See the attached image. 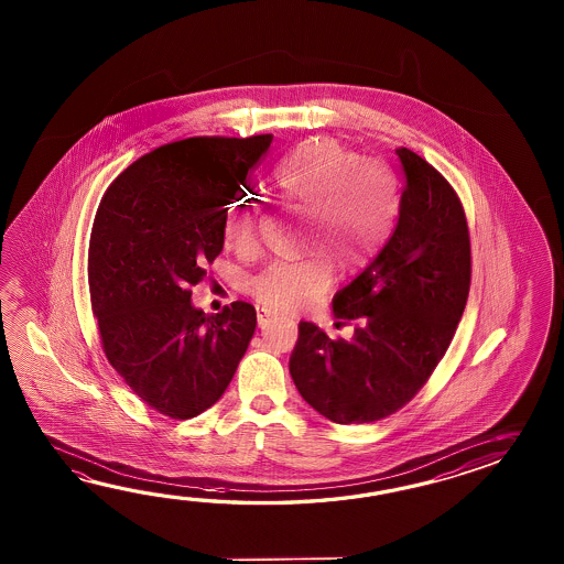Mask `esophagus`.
Returning <instances> with one entry per match:
<instances>
[{
  "label": "esophagus",
  "instance_id": "1",
  "mask_svg": "<svg viewBox=\"0 0 564 564\" xmlns=\"http://www.w3.org/2000/svg\"><path fill=\"white\" fill-rule=\"evenodd\" d=\"M274 318V312L268 311V308H258V323L264 328L265 324L270 323Z\"/></svg>",
  "mask_w": 564,
  "mask_h": 564
}]
</instances>
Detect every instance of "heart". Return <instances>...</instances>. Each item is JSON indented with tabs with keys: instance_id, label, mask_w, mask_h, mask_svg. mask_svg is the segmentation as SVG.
<instances>
[{
	"instance_id": "1",
	"label": "heart",
	"mask_w": 564,
	"mask_h": 564,
	"mask_svg": "<svg viewBox=\"0 0 564 564\" xmlns=\"http://www.w3.org/2000/svg\"><path fill=\"white\" fill-rule=\"evenodd\" d=\"M278 204L306 214L302 260L265 265L250 282L253 299L272 311H299L330 286L333 265L355 274L383 250L399 214V183L393 171L324 139L306 144L272 177ZM262 221L253 197L231 199L224 236L236 248H252Z\"/></svg>"
}]
</instances>
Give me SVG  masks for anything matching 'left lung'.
Instances as JSON below:
<instances>
[{"mask_svg":"<svg viewBox=\"0 0 564 564\" xmlns=\"http://www.w3.org/2000/svg\"><path fill=\"white\" fill-rule=\"evenodd\" d=\"M408 183L395 231L335 300L352 340L299 324L290 375L304 401L340 425L372 423L405 408L456 335L471 284L468 219L456 189L405 147Z\"/></svg>","mask_w":564,"mask_h":564,"instance_id":"left-lung-1","label":"left lung"}]
</instances>
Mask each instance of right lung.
<instances>
[{
  "instance_id": "obj_1",
  "label": "right lung",
  "mask_w": 564,
  "mask_h": 564,
  "mask_svg": "<svg viewBox=\"0 0 564 564\" xmlns=\"http://www.w3.org/2000/svg\"><path fill=\"white\" fill-rule=\"evenodd\" d=\"M270 134L192 137L156 147L108 185L88 243L100 345L144 405L192 420L228 389L256 330L252 304L217 314L192 286L224 248V216L268 153Z\"/></svg>"
}]
</instances>
